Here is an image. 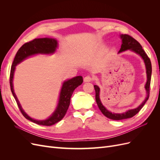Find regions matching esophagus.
Returning <instances> with one entry per match:
<instances>
[{"mask_svg": "<svg viewBox=\"0 0 160 160\" xmlns=\"http://www.w3.org/2000/svg\"><path fill=\"white\" fill-rule=\"evenodd\" d=\"M83 80L85 82H90L92 81V78L90 76H86L84 77Z\"/></svg>", "mask_w": 160, "mask_h": 160, "instance_id": "obj_1", "label": "esophagus"}]
</instances>
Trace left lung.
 Returning a JSON list of instances; mask_svg holds the SVG:
<instances>
[{
    "mask_svg": "<svg viewBox=\"0 0 160 160\" xmlns=\"http://www.w3.org/2000/svg\"><path fill=\"white\" fill-rule=\"evenodd\" d=\"M121 38L122 39V44L121 46V49L119 52H121L124 51H126L128 49L132 50L135 52L138 53L140 56L142 57V59L144 61L145 65L146 67V72H147V83L145 86V88L147 91V97L146 99H145L143 103L140 105L139 107L136 109H130L128 110L127 112L123 113H112L108 110L105 109V108L101 103L100 98H99V88L98 86L94 85V88L95 90V100L97 104H98V107L100 111L102 112V113L109 119H113V120H122L125 119H128L133 117L134 115H136L139 111L142 109L145 103L148 100L149 97V92H150V83H151V77H152V63L151 61H150L149 58L147 55L146 52L144 51L142 45L139 44V42L135 39L134 38L131 37L129 35H121Z\"/></svg>",
    "mask_w": 160,
    "mask_h": 160,
    "instance_id": "8db88e82",
    "label": "left lung"
}]
</instances>
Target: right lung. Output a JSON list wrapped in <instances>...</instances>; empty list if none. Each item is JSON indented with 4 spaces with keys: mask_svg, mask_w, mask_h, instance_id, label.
I'll use <instances>...</instances> for the list:
<instances>
[{
    "mask_svg": "<svg viewBox=\"0 0 160 160\" xmlns=\"http://www.w3.org/2000/svg\"><path fill=\"white\" fill-rule=\"evenodd\" d=\"M57 47V40L52 38H35L29 42L25 43L20 49L17 51V54L14 57L13 62L11 66V73H10V86L12 93L14 96L16 102L18 105V107L20 109L21 112L26 119L30 120L31 122L35 123L38 125H45V126H50V125H54L55 123L59 122L65 115L67 111L69 108L70 105L71 97L73 93L74 90L77 87L81 85L83 83V77L81 76H77L73 77L72 79L66 81L62 85V89L61 90L59 103H58L57 109L51 117L46 120L38 121L31 118L25 111H24L19 103L17 96L14 93L12 85V79L14 72L15 70V67L19 62H21L27 57L38 54V53H42V54H49L53 53Z\"/></svg>",
    "mask_w": 160,
    "mask_h": 160,
    "instance_id": "1",
    "label": "right lung"
}]
</instances>
